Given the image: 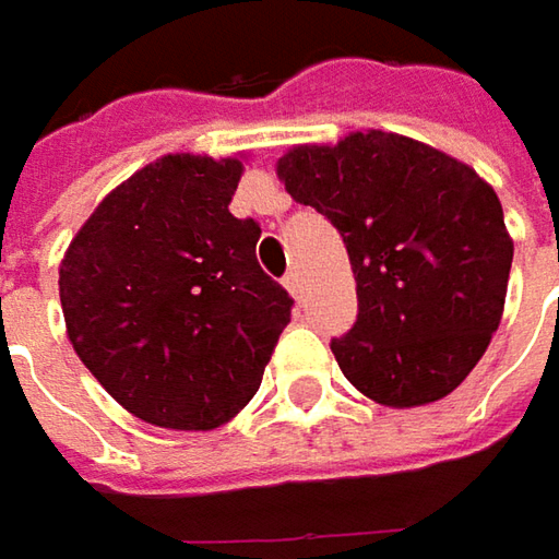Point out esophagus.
I'll return each mask as SVG.
<instances>
[{
  "instance_id": "obj_1",
  "label": "esophagus",
  "mask_w": 559,
  "mask_h": 559,
  "mask_svg": "<svg viewBox=\"0 0 559 559\" xmlns=\"http://www.w3.org/2000/svg\"><path fill=\"white\" fill-rule=\"evenodd\" d=\"M283 286L295 295V298H301L305 295V286H301V273L298 270H289L286 276H283Z\"/></svg>"
}]
</instances>
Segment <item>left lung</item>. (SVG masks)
<instances>
[{"label": "left lung", "mask_w": 559, "mask_h": 559, "mask_svg": "<svg viewBox=\"0 0 559 559\" xmlns=\"http://www.w3.org/2000/svg\"><path fill=\"white\" fill-rule=\"evenodd\" d=\"M298 204L338 229L357 320L330 342L357 392L417 407L454 392L501 323L513 242L495 189L397 133H352L280 158Z\"/></svg>", "instance_id": "1"}]
</instances>
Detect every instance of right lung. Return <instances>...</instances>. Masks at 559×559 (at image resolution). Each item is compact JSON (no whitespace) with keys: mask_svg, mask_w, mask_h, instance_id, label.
Instances as JSON below:
<instances>
[{"mask_svg":"<svg viewBox=\"0 0 559 559\" xmlns=\"http://www.w3.org/2000/svg\"><path fill=\"white\" fill-rule=\"evenodd\" d=\"M242 164L167 155L118 186L68 248L58 292L71 345L130 414L214 429L254 397L292 295L229 214Z\"/></svg>","mask_w":559,"mask_h":559,"instance_id":"add662e5","label":"right lung"}]
</instances>
